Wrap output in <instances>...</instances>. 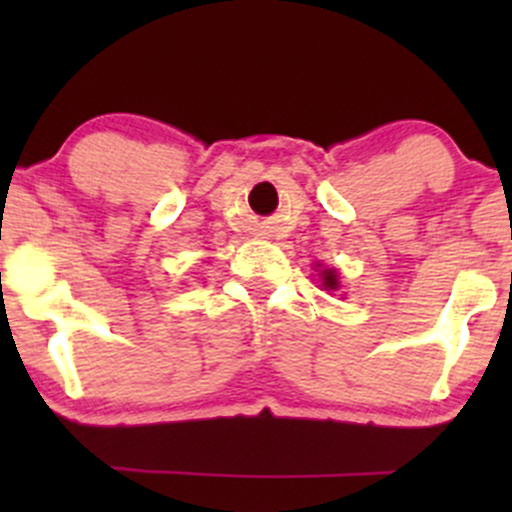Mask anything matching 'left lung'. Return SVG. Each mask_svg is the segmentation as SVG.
<instances>
[{"mask_svg":"<svg viewBox=\"0 0 512 512\" xmlns=\"http://www.w3.org/2000/svg\"><path fill=\"white\" fill-rule=\"evenodd\" d=\"M319 277H322V287H324V289H339V275H337V270H332V267H327V270L319 272Z\"/></svg>","mask_w":512,"mask_h":512,"instance_id":"8db88e82","label":"left lung"}]
</instances>
